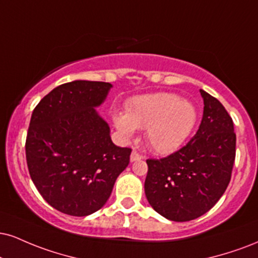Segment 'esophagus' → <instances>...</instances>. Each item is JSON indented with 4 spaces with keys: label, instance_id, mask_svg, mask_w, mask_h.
Here are the masks:
<instances>
[{
    "label": "esophagus",
    "instance_id": "esophagus-1",
    "mask_svg": "<svg viewBox=\"0 0 258 258\" xmlns=\"http://www.w3.org/2000/svg\"><path fill=\"white\" fill-rule=\"evenodd\" d=\"M142 159H143L142 155H139L137 151H135V150L132 151V154H131V162H135V161H139V160H142Z\"/></svg>",
    "mask_w": 258,
    "mask_h": 258
}]
</instances>
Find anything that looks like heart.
I'll list each match as a JSON object with an SVG mask.
<instances>
[{"instance_id":"heart-1","label":"heart","mask_w":258,"mask_h":258,"mask_svg":"<svg viewBox=\"0 0 258 258\" xmlns=\"http://www.w3.org/2000/svg\"><path fill=\"white\" fill-rule=\"evenodd\" d=\"M123 138L133 137L136 128H145V142L155 153L170 154L184 144L197 121L196 107L168 92L136 96L127 103L126 113L113 115Z\"/></svg>"}]
</instances>
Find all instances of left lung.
I'll return each mask as SVG.
<instances>
[{
  "label": "left lung",
  "instance_id": "obj_1",
  "mask_svg": "<svg viewBox=\"0 0 258 258\" xmlns=\"http://www.w3.org/2000/svg\"><path fill=\"white\" fill-rule=\"evenodd\" d=\"M203 117L196 135L175 153L149 159L145 196L163 218L195 220L215 206L229 184L235 159L233 120L204 90Z\"/></svg>",
  "mask_w": 258,
  "mask_h": 258
}]
</instances>
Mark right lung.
Listing matches in <instances>:
<instances>
[{
    "label": "right lung",
    "instance_id": "1",
    "mask_svg": "<svg viewBox=\"0 0 258 258\" xmlns=\"http://www.w3.org/2000/svg\"><path fill=\"white\" fill-rule=\"evenodd\" d=\"M111 84L74 80L44 96L31 116L26 161L33 184L58 212L88 216L104 206L131 149L116 147L95 108Z\"/></svg>",
    "mask_w": 258,
    "mask_h": 258
}]
</instances>
